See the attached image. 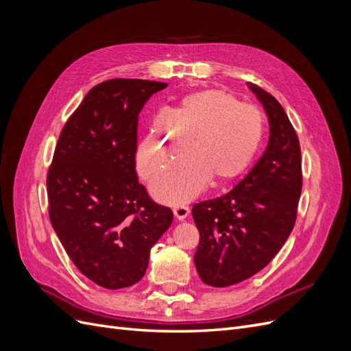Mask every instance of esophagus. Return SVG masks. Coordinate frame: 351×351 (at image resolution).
Returning a JSON list of instances; mask_svg holds the SVG:
<instances>
[{"label": "esophagus", "instance_id": "obj_1", "mask_svg": "<svg viewBox=\"0 0 351 351\" xmlns=\"http://www.w3.org/2000/svg\"><path fill=\"white\" fill-rule=\"evenodd\" d=\"M173 212H174V217H176L177 221H183V219H186L189 217L190 209L187 206H176L173 209Z\"/></svg>", "mask_w": 351, "mask_h": 351}]
</instances>
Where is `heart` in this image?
Segmentation results:
<instances>
[{"mask_svg":"<svg viewBox=\"0 0 351 351\" xmlns=\"http://www.w3.org/2000/svg\"><path fill=\"white\" fill-rule=\"evenodd\" d=\"M263 134L261 110L226 90H200L158 117L137 147V168L143 177H152L190 141L192 152L180 156L151 183L159 202L183 205L209 180L214 186H224L239 178L256 158Z\"/></svg>","mask_w":351,"mask_h":351,"instance_id":"1","label":"heart"}]
</instances>
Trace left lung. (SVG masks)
<instances>
[{
	"instance_id": "left-lung-1",
	"label": "left lung",
	"mask_w": 351,
	"mask_h": 351,
	"mask_svg": "<svg viewBox=\"0 0 351 351\" xmlns=\"http://www.w3.org/2000/svg\"><path fill=\"white\" fill-rule=\"evenodd\" d=\"M247 86L268 115L267 149L227 195L192 210L200 234L195 265L212 287L241 282L267 267L290 236L302 193L300 143L289 117L271 93Z\"/></svg>"
}]
</instances>
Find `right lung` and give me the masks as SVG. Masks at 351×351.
Wrapping results in <instances>:
<instances>
[{
    "instance_id": "add662e5",
    "label": "right lung",
    "mask_w": 351,
    "mask_h": 351,
    "mask_svg": "<svg viewBox=\"0 0 351 351\" xmlns=\"http://www.w3.org/2000/svg\"><path fill=\"white\" fill-rule=\"evenodd\" d=\"M167 83L111 79L92 88L62 129L48 171L49 219L77 269L104 289L141 281L173 212L136 174L137 119Z\"/></svg>"
}]
</instances>
